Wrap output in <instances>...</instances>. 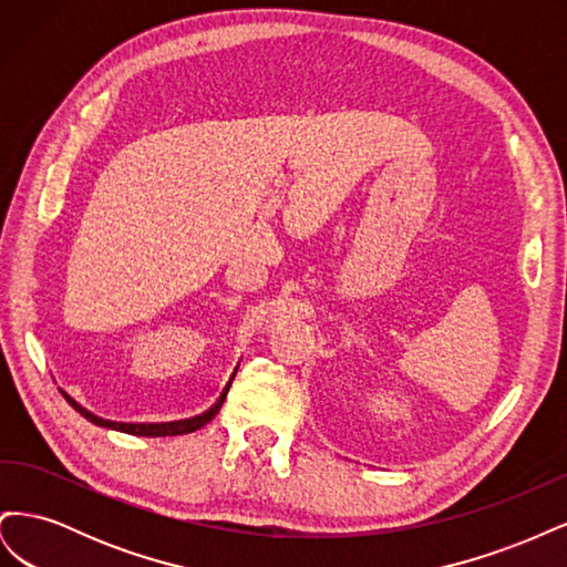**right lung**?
<instances>
[{
	"label": "right lung",
	"mask_w": 567,
	"mask_h": 567,
	"mask_svg": "<svg viewBox=\"0 0 567 567\" xmlns=\"http://www.w3.org/2000/svg\"><path fill=\"white\" fill-rule=\"evenodd\" d=\"M236 371H238V367H236V369H234V373L229 375V383L225 385V390H221V394L217 398V402H215L210 409H205L203 414H198V416L182 419V421H163V423H127V421H111V419H104V416H96V414H92L90 409H84L80 402H75V400L71 398V394H68L65 390H61V394L65 398V402L71 404V406L78 411L80 416H84V419H87V421H90V423H94V425L109 427V431H120V433L140 435V437L186 435V433H194V431H198V427H203L205 423L215 419V414L219 411V406L225 404V398H227V392H229V388H231V381H234Z\"/></svg>",
	"instance_id": "add662e5"
}]
</instances>
